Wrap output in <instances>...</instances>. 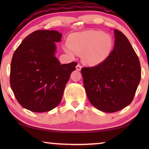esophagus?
Here are the masks:
<instances>
[{"instance_id": "34e87169", "label": "esophagus", "mask_w": 149, "mask_h": 149, "mask_svg": "<svg viewBox=\"0 0 149 149\" xmlns=\"http://www.w3.org/2000/svg\"><path fill=\"white\" fill-rule=\"evenodd\" d=\"M76 70H78V71H80V70H81V65L78 64L76 65Z\"/></svg>"}]
</instances>
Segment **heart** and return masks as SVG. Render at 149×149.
Instances as JSON below:
<instances>
[{
    "label": "heart",
    "mask_w": 149,
    "mask_h": 149,
    "mask_svg": "<svg viewBox=\"0 0 149 149\" xmlns=\"http://www.w3.org/2000/svg\"><path fill=\"white\" fill-rule=\"evenodd\" d=\"M66 53L74 56L82 53L84 62L91 65L100 64L107 58L113 49L110 35L99 31H87L70 35L68 43L63 45Z\"/></svg>",
    "instance_id": "1"
}]
</instances>
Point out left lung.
<instances>
[{"label": "left lung", "mask_w": 149, "mask_h": 149, "mask_svg": "<svg viewBox=\"0 0 149 149\" xmlns=\"http://www.w3.org/2000/svg\"><path fill=\"white\" fill-rule=\"evenodd\" d=\"M114 32V46L109 56L95 66L81 70L90 102L108 113L131 104L141 77L139 60L129 40L119 30Z\"/></svg>", "instance_id": "8db88e82"}]
</instances>
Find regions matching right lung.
Segmentation results:
<instances>
[{"label": "right lung", "mask_w": 149, "mask_h": 149, "mask_svg": "<svg viewBox=\"0 0 149 149\" xmlns=\"http://www.w3.org/2000/svg\"><path fill=\"white\" fill-rule=\"evenodd\" d=\"M62 35L55 30H37L15 50L10 82L22 107L35 112H49L62 100L65 85L77 62L60 64L55 42Z\"/></svg>", "instance_id": "add662e5"}]
</instances>
